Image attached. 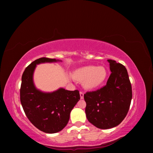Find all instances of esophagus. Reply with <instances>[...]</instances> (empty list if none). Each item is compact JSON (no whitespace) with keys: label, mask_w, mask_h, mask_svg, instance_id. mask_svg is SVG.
<instances>
[{"label":"esophagus","mask_w":153,"mask_h":153,"mask_svg":"<svg viewBox=\"0 0 153 153\" xmlns=\"http://www.w3.org/2000/svg\"><path fill=\"white\" fill-rule=\"evenodd\" d=\"M79 94H80V98H81V99H83V97H84V93L83 92L81 91L79 93Z\"/></svg>","instance_id":"esophagus-1"}]
</instances>
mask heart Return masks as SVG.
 Returning a JSON list of instances; mask_svg holds the SVG:
<instances>
[{"instance_id": "1", "label": "heart", "mask_w": 153, "mask_h": 153, "mask_svg": "<svg viewBox=\"0 0 153 153\" xmlns=\"http://www.w3.org/2000/svg\"><path fill=\"white\" fill-rule=\"evenodd\" d=\"M108 70L102 66H86L74 70L71 74L72 78L82 83L83 88L92 91L99 88L105 84L108 77Z\"/></svg>"}]
</instances>
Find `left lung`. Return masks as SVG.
Returning a JSON list of instances; mask_svg holds the SVG:
<instances>
[{
	"label": "left lung",
	"mask_w": 153,
	"mask_h": 153,
	"mask_svg": "<svg viewBox=\"0 0 153 153\" xmlns=\"http://www.w3.org/2000/svg\"><path fill=\"white\" fill-rule=\"evenodd\" d=\"M111 74L106 85L95 91L84 94L88 121L100 129L119 125L128 114L132 99V89L126 67L108 60Z\"/></svg>",
	"instance_id": "left-lung-1"
}]
</instances>
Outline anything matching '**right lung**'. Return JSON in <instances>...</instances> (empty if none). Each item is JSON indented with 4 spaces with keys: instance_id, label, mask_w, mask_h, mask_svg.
I'll use <instances>...</instances> for the list:
<instances>
[{
    "instance_id": "1",
    "label": "right lung",
    "mask_w": 153,
    "mask_h": 153,
    "mask_svg": "<svg viewBox=\"0 0 153 153\" xmlns=\"http://www.w3.org/2000/svg\"><path fill=\"white\" fill-rule=\"evenodd\" d=\"M57 61L39 58L25 68L22 77L20 101L25 115L34 126L47 134L57 133L65 128L71 110L80 99L78 90L60 88L53 93H43L35 87L33 74L36 65Z\"/></svg>"
}]
</instances>
